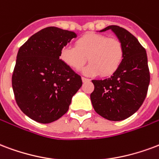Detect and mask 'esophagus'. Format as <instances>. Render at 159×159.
I'll return each instance as SVG.
<instances>
[{"label": "esophagus", "mask_w": 159, "mask_h": 159, "mask_svg": "<svg viewBox=\"0 0 159 159\" xmlns=\"http://www.w3.org/2000/svg\"><path fill=\"white\" fill-rule=\"evenodd\" d=\"M82 81L83 82H87V81H89V79L84 78V77H82Z\"/></svg>", "instance_id": "34e87169"}]
</instances>
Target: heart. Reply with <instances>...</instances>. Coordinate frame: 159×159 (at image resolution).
Returning <instances> with one entry per match:
<instances>
[{
	"instance_id": "heart-1",
	"label": "heart",
	"mask_w": 159,
	"mask_h": 159,
	"mask_svg": "<svg viewBox=\"0 0 159 159\" xmlns=\"http://www.w3.org/2000/svg\"><path fill=\"white\" fill-rule=\"evenodd\" d=\"M123 53V45L118 39L89 33L77 39L75 46H64L60 52V58L71 69L79 70L84 66L88 58L89 64L83 70L84 74H100L106 77L117 70Z\"/></svg>"
}]
</instances>
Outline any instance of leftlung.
Here are the masks:
<instances>
[{
	"instance_id": "8db88e82",
	"label": "left lung",
	"mask_w": 159,
	"mask_h": 159,
	"mask_svg": "<svg viewBox=\"0 0 159 159\" xmlns=\"http://www.w3.org/2000/svg\"><path fill=\"white\" fill-rule=\"evenodd\" d=\"M111 29L123 45V58L113 75L92 80L95 89L90 100L95 112L110 120L126 119L137 111L146 98L150 73L145 48L127 30L116 25Z\"/></svg>"
}]
</instances>
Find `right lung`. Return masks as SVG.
I'll list each match as a JSON object with an SVG mask.
<instances>
[{"mask_svg": "<svg viewBox=\"0 0 159 159\" xmlns=\"http://www.w3.org/2000/svg\"><path fill=\"white\" fill-rule=\"evenodd\" d=\"M76 34L48 27L33 34L16 56L11 84L21 111L40 123H50L68 111L81 77L61 59L63 48Z\"/></svg>", "mask_w": 159, "mask_h": 159, "instance_id": "1", "label": "right lung"}]
</instances>
